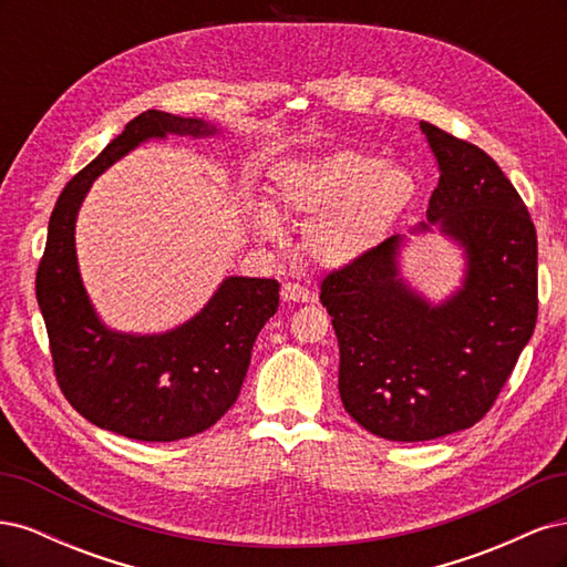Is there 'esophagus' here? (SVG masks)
<instances>
[{
    "label": "esophagus",
    "instance_id": "1",
    "mask_svg": "<svg viewBox=\"0 0 567 567\" xmlns=\"http://www.w3.org/2000/svg\"><path fill=\"white\" fill-rule=\"evenodd\" d=\"M281 298L286 302H310V300H315V296L310 293V290H307L300 284H284L281 286Z\"/></svg>",
    "mask_w": 567,
    "mask_h": 567
}]
</instances>
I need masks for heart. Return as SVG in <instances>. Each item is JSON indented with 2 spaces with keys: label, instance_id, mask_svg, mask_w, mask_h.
<instances>
[{
  "label": "heart",
  "instance_id": "heart-1",
  "mask_svg": "<svg viewBox=\"0 0 567 567\" xmlns=\"http://www.w3.org/2000/svg\"><path fill=\"white\" fill-rule=\"evenodd\" d=\"M274 210L307 225L302 252L310 262L340 269L364 260L381 246L416 198V179L406 167L383 163L364 151H333L290 161L274 169ZM260 238H279V219L252 213Z\"/></svg>",
  "mask_w": 567,
  "mask_h": 567
}]
</instances>
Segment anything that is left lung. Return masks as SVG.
I'll use <instances>...</instances> for the list:
<instances>
[{
  "mask_svg": "<svg viewBox=\"0 0 567 567\" xmlns=\"http://www.w3.org/2000/svg\"><path fill=\"white\" fill-rule=\"evenodd\" d=\"M440 182L414 234L450 236L466 274L425 300L400 277L402 238L321 281L340 348L338 390L369 433L423 442L466 431L492 409L537 323V231L516 188L483 148L421 123Z\"/></svg>",
  "mask_w": 567,
  "mask_h": 567,
  "instance_id": "8db88e82",
  "label": "left lung"
}]
</instances>
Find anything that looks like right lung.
<instances>
[{"label":"right lung","mask_w":567,"mask_h":567,"mask_svg":"<svg viewBox=\"0 0 567 567\" xmlns=\"http://www.w3.org/2000/svg\"><path fill=\"white\" fill-rule=\"evenodd\" d=\"M167 134L213 136L217 127L163 111L136 115L65 184L35 281L65 400L90 423L140 442L192 437L225 416L241 392L257 333L279 310V281L227 277L196 317L165 333H120L94 312L75 255L80 205L115 161Z\"/></svg>","instance_id":"right-lung-1"}]
</instances>
